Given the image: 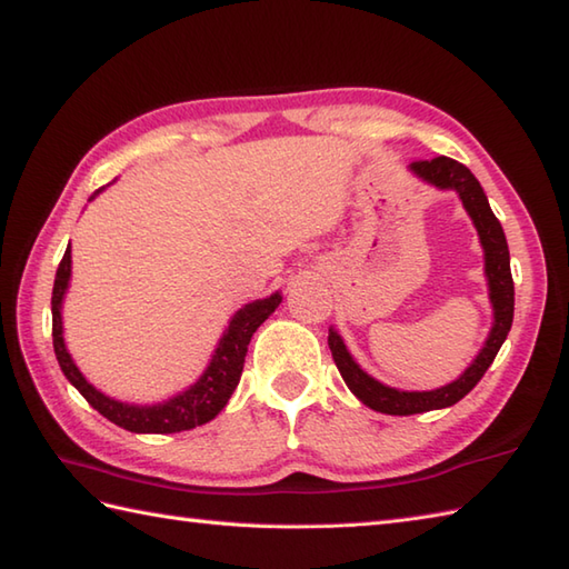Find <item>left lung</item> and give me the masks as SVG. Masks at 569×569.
I'll list each match as a JSON object with an SVG mask.
<instances>
[{"instance_id": "1", "label": "left lung", "mask_w": 569, "mask_h": 569, "mask_svg": "<svg viewBox=\"0 0 569 569\" xmlns=\"http://www.w3.org/2000/svg\"><path fill=\"white\" fill-rule=\"evenodd\" d=\"M408 171L418 176L420 180H426V183L432 188L455 190L459 200H462L467 214L477 227L481 249H485V273L489 283L493 322H491L485 347L479 349L475 361L459 373V379L432 391H401L369 377V373L357 365L355 357L349 355L340 332L330 328V335H328L330 352L337 369L342 373L345 383L349 386V391H352L361 403L386 416L426 413V410L450 408L457 401H462V398L479 383V379L485 377V371L491 367V361L499 355V349L513 322V278H511L509 244H506L501 222L497 220V214L491 212L489 200L485 196V190H481L479 180L475 178V173H471L467 166L447 159V156H438V159L432 161H416L408 166Z\"/></svg>"}]
</instances>
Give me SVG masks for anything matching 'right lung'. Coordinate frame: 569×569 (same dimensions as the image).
I'll return each mask as SVG.
<instances>
[{
	"instance_id": "right-lung-1",
	"label": "right lung",
	"mask_w": 569,
	"mask_h": 569,
	"mask_svg": "<svg viewBox=\"0 0 569 569\" xmlns=\"http://www.w3.org/2000/svg\"><path fill=\"white\" fill-rule=\"evenodd\" d=\"M100 190H94L92 198H98ZM90 198V200H92ZM70 244L63 253V261H60L56 271V283H53V298H51V312H53V349L60 369H63L66 379L76 386L82 393L84 401H88L94 410L112 420L114 426L124 428L129 432H153V435H166V432H180V430H192L198 426L210 422L220 410L227 406L229 396L234 393L237 383L241 379V369H244V357L247 347L251 342V335L259 330V325L271 316V312L281 306L283 296L271 293L261 300H253L244 308H239L232 320H229L227 330L222 332L220 342H217L210 365L204 367L200 379L190 383L186 391H180L171 398H166L161 403H124L117 401V398L102 393L100 389L82 377L76 361H72L66 340H63V298L70 286Z\"/></svg>"
}]
</instances>
